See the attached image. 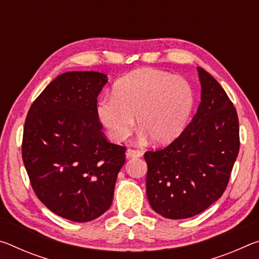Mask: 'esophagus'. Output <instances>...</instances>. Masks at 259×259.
I'll use <instances>...</instances> for the list:
<instances>
[{"mask_svg":"<svg viewBox=\"0 0 259 259\" xmlns=\"http://www.w3.org/2000/svg\"><path fill=\"white\" fill-rule=\"evenodd\" d=\"M142 155H143L142 152L138 150H133V148H128L125 152V156L128 157V159H131V157H139Z\"/></svg>","mask_w":259,"mask_h":259,"instance_id":"34e87169","label":"esophagus"}]
</instances>
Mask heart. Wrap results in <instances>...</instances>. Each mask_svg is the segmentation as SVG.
I'll use <instances>...</instances> for the list:
<instances>
[{
	"mask_svg": "<svg viewBox=\"0 0 259 259\" xmlns=\"http://www.w3.org/2000/svg\"><path fill=\"white\" fill-rule=\"evenodd\" d=\"M195 105L190 82L156 68H139L121 77L113 96L98 102L97 114L109 138L122 142L130 135L135 119L143 139L156 144L177 138Z\"/></svg>",
	"mask_w": 259,
	"mask_h": 259,
	"instance_id": "heart-1",
	"label": "heart"
}]
</instances>
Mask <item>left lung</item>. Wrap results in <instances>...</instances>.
I'll list each match as a JSON object with an SVG mask.
<instances>
[{
	"mask_svg": "<svg viewBox=\"0 0 259 259\" xmlns=\"http://www.w3.org/2000/svg\"><path fill=\"white\" fill-rule=\"evenodd\" d=\"M201 103L185 130L162 150L147 151L146 193L169 219L195 216L221 198L239 154V119L222 85L198 67Z\"/></svg>",
	"mask_w": 259,
	"mask_h": 259,
	"instance_id": "8db88e82",
	"label": "left lung"
}]
</instances>
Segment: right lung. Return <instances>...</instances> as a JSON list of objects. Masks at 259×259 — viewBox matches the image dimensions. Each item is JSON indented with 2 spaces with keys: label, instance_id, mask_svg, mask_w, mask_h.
I'll list each match as a JSON object with an SVG mask.
<instances>
[{
  "label": "right lung",
  "instance_id": "add662e5",
  "mask_svg": "<svg viewBox=\"0 0 259 259\" xmlns=\"http://www.w3.org/2000/svg\"><path fill=\"white\" fill-rule=\"evenodd\" d=\"M107 76L67 72L34 100L26 116L21 154L35 194L72 222L94 221L111 207L125 146L102 131L97 97Z\"/></svg>",
  "mask_w": 259,
  "mask_h": 259
}]
</instances>
